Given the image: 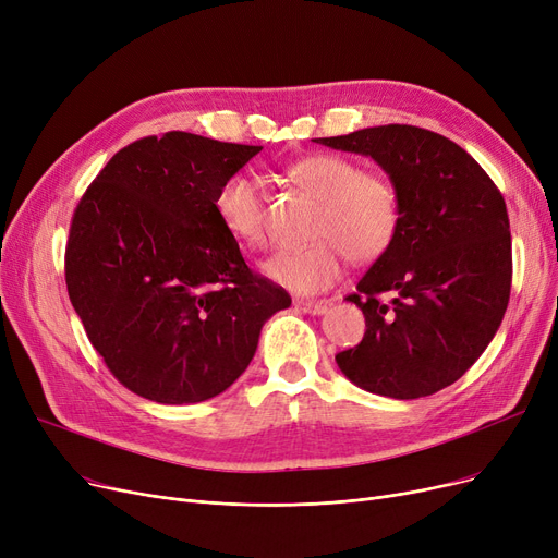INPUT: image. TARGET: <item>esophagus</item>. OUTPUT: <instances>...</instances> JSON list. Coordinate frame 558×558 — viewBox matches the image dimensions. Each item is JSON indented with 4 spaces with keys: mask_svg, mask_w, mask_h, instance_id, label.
I'll return each mask as SVG.
<instances>
[{
    "mask_svg": "<svg viewBox=\"0 0 558 558\" xmlns=\"http://www.w3.org/2000/svg\"><path fill=\"white\" fill-rule=\"evenodd\" d=\"M296 307L301 312H305V314L318 316V314H326L328 312V301H299Z\"/></svg>",
    "mask_w": 558,
    "mask_h": 558,
    "instance_id": "34e87169",
    "label": "esophagus"
}]
</instances>
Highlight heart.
Wrapping results in <instances>:
<instances>
[{
	"label": "heart",
	"instance_id": "heart-1",
	"mask_svg": "<svg viewBox=\"0 0 558 558\" xmlns=\"http://www.w3.org/2000/svg\"><path fill=\"white\" fill-rule=\"evenodd\" d=\"M291 181L320 198L314 238L305 248H284L264 262V274L301 296L320 294L343 274L345 259L368 264L396 242L402 203L391 179L362 171L337 154H310L287 167ZM221 226L246 246L267 244V215L259 185L244 173L221 183L215 196Z\"/></svg>",
	"mask_w": 558,
	"mask_h": 558
}]
</instances>
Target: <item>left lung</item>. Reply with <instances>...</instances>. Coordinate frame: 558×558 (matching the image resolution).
Returning a JSON list of instances; mask_svg holds the SVG:
<instances>
[{"instance_id":"obj_1","label":"left lung","mask_w":558,"mask_h":558,"mask_svg":"<svg viewBox=\"0 0 558 558\" xmlns=\"http://www.w3.org/2000/svg\"><path fill=\"white\" fill-rule=\"evenodd\" d=\"M314 142L371 156L398 187L393 246L360 280L364 339L339 353L364 391L414 400L450 387L495 337L511 294L507 205L477 160L427 129L389 124Z\"/></svg>"}]
</instances>
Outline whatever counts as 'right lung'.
<instances>
[{
  "label": "right lung",
  "instance_id": "1",
  "mask_svg": "<svg viewBox=\"0 0 558 558\" xmlns=\"http://www.w3.org/2000/svg\"><path fill=\"white\" fill-rule=\"evenodd\" d=\"M262 146L169 131L117 151L81 196L65 248L70 301L120 383L203 402L251 364L264 320L291 305L253 274L215 196Z\"/></svg>",
  "mask_w": 558,
  "mask_h": 558
}]
</instances>
